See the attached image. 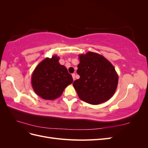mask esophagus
<instances>
[{
    "instance_id": "obj_1",
    "label": "esophagus",
    "mask_w": 148,
    "mask_h": 148,
    "mask_svg": "<svg viewBox=\"0 0 148 148\" xmlns=\"http://www.w3.org/2000/svg\"><path fill=\"white\" fill-rule=\"evenodd\" d=\"M71 75H72V77H73V80H75V73H73Z\"/></svg>"
}]
</instances>
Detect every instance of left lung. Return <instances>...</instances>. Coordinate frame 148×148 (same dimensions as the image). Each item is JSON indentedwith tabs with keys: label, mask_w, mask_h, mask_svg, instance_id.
Masks as SVG:
<instances>
[{
	"label": "left lung",
	"mask_w": 148,
	"mask_h": 148,
	"mask_svg": "<svg viewBox=\"0 0 148 148\" xmlns=\"http://www.w3.org/2000/svg\"><path fill=\"white\" fill-rule=\"evenodd\" d=\"M77 73L80 78L73 82L79 99L92 105L110 99L117 88L119 76L113 65L93 52L79 55Z\"/></svg>",
	"instance_id": "8db88e82"
}]
</instances>
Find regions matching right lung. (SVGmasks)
Wrapping results in <instances>:
<instances>
[{"mask_svg":"<svg viewBox=\"0 0 148 148\" xmlns=\"http://www.w3.org/2000/svg\"><path fill=\"white\" fill-rule=\"evenodd\" d=\"M59 57L46 58L36 67L31 75V85L35 93L46 100L59 97L65 88L73 83L66 68L60 64Z\"/></svg>","mask_w":148,"mask_h":148,"instance_id":"add662e5","label":"right lung"}]
</instances>
